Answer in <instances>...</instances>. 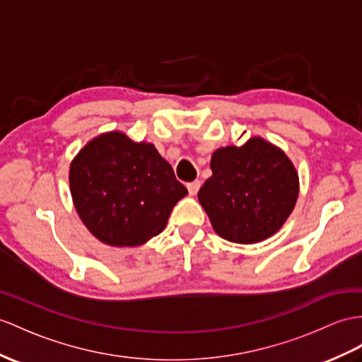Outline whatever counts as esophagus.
I'll return each instance as SVG.
<instances>
[{
    "label": "esophagus",
    "instance_id": "34e87169",
    "mask_svg": "<svg viewBox=\"0 0 362 362\" xmlns=\"http://www.w3.org/2000/svg\"><path fill=\"white\" fill-rule=\"evenodd\" d=\"M199 187H201V181H198V180H195V181H192V182L187 184V189H189L190 195H197Z\"/></svg>",
    "mask_w": 362,
    "mask_h": 362
}]
</instances>
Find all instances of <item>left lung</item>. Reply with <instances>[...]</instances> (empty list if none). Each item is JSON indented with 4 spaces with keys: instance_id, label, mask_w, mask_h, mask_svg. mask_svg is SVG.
I'll return each mask as SVG.
<instances>
[{
    "instance_id": "left-lung-1",
    "label": "left lung",
    "mask_w": 362,
    "mask_h": 362,
    "mask_svg": "<svg viewBox=\"0 0 362 362\" xmlns=\"http://www.w3.org/2000/svg\"><path fill=\"white\" fill-rule=\"evenodd\" d=\"M211 176L198 199L215 232L240 244L276 233L296 204L298 173L283 151L261 138L211 155Z\"/></svg>"
}]
</instances>
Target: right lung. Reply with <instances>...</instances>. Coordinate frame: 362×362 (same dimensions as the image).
Returning a JSON list of instances; mask_svg holds the SVG:
<instances>
[{
  "label": "right lung",
  "mask_w": 362,
  "mask_h": 362,
  "mask_svg": "<svg viewBox=\"0 0 362 362\" xmlns=\"http://www.w3.org/2000/svg\"><path fill=\"white\" fill-rule=\"evenodd\" d=\"M69 181L86 227L118 247L161 233L176 202L187 195L155 146L119 132L92 139L70 165Z\"/></svg>",
  "instance_id": "1"
}]
</instances>
